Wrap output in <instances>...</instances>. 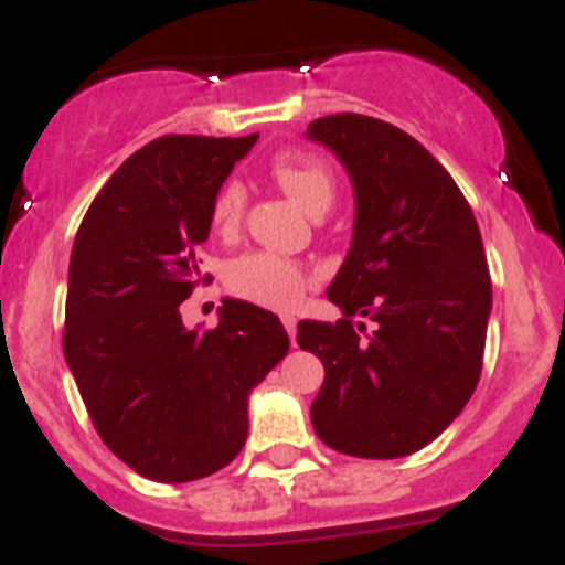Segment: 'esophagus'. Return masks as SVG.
Returning a JSON list of instances; mask_svg holds the SVG:
<instances>
[{"label":"esophagus","mask_w":565,"mask_h":565,"mask_svg":"<svg viewBox=\"0 0 565 565\" xmlns=\"http://www.w3.org/2000/svg\"><path fill=\"white\" fill-rule=\"evenodd\" d=\"M282 326H286V331H288V337H297V319H294V317H288V313H286V317H282Z\"/></svg>","instance_id":"esophagus-1"}]
</instances>
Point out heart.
<instances>
[{
	"label": "heart",
	"mask_w": 565,
	"mask_h": 565,
	"mask_svg": "<svg viewBox=\"0 0 565 565\" xmlns=\"http://www.w3.org/2000/svg\"><path fill=\"white\" fill-rule=\"evenodd\" d=\"M271 178L311 214H322L333 201L337 178L326 158L306 149H282L268 163ZM246 212V186L226 181L212 198V228L217 234H234ZM228 291L263 308H291L308 288V271L297 259L274 252H252L237 257L226 274Z\"/></svg>",
	"instance_id": "heart-1"
}]
</instances>
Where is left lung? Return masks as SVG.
Here are the masks:
<instances>
[{"mask_svg": "<svg viewBox=\"0 0 565 565\" xmlns=\"http://www.w3.org/2000/svg\"><path fill=\"white\" fill-rule=\"evenodd\" d=\"M308 138L344 163L356 194L351 252L328 288L344 317L297 326L299 348L326 367L311 424L344 456H411L450 427L481 379L492 279L476 214L393 124L326 115ZM356 316L372 319L371 334Z\"/></svg>", "mask_w": 565, "mask_h": 565, "instance_id": "8db88e82", "label": "left lung"}]
</instances>
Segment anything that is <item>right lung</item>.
Listing matches in <instances>:
<instances>
[{
    "instance_id": "add662e5",
    "label": "right lung",
    "mask_w": 565,
    "mask_h": 565,
    "mask_svg": "<svg viewBox=\"0 0 565 565\" xmlns=\"http://www.w3.org/2000/svg\"><path fill=\"white\" fill-rule=\"evenodd\" d=\"M254 143L154 138L115 169L73 243L64 359L102 441L152 481H198L234 461L248 393L288 353L282 322L243 299H223L212 331L181 319L214 192Z\"/></svg>"
}]
</instances>
